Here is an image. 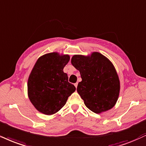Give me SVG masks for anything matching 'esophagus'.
I'll list each match as a JSON object with an SVG mask.
<instances>
[{"label": "esophagus", "mask_w": 146, "mask_h": 146, "mask_svg": "<svg viewBox=\"0 0 146 146\" xmlns=\"http://www.w3.org/2000/svg\"><path fill=\"white\" fill-rule=\"evenodd\" d=\"M78 83H75V84H74V86H75V88H77V87H78Z\"/></svg>", "instance_id": "1"}]
</instances>
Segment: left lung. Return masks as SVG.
I'll use <instances>...</instances> for the list:
<instances>
[{"mask_svg":"<svg viewBox=\"0 0 146 146\" xmlns=\"http://www.w3.org/2000/svg\"><path fill=\"white\" fill-rule=\"evenodd\" d=\"M71 64L80 72L82 80L77 91L86 106L96 113L113 108L120 92V80L113 64L99 52L73 56Z\"/></svg>","mask_w":146,"mask_h":146,"instance_id":"1","label":"left lung"}]
</instances>
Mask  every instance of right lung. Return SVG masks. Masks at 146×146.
Returning <instances> with one entry per match:
<instances>
[{
  "label": "right lung",
  "instance_id": "add662e5",
  "mask_svg": "<svg viewBox=\"0 0 146 146\" xmlns=\"http://www.w3.org/2000/svg\"><path fill=\"white\" fill-rule=\"evenodd\" d=\"M69 59L68 55L53 52L42 56L35 63L28 81V94L38 111L45 115L56 113L75 91L63 72Z\"/></svg>",
  "mask_w": 146,
  "mask_h": 146
}]
</instances>
